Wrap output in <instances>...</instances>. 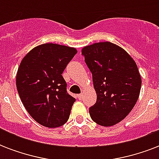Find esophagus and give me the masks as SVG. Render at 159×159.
<instances>
[{"label": "esophagus", "instance_id": "34e87169", "mask_svg": "<svg viewBox=\"0 0 159 159\" xmlns=\"http://www.w3.org/2000/svg\"><path fill=\"white\" fill-rule=\"evenodd\" d=\"M77 98H78L79 100H82V98H83V95H82V94L77 95Z\"/></svg>", "mask_w": 159, "mask_h": 159}]
</instances>
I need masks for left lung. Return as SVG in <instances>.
<instances>
[{
  "label": "left lung",
  "instance_id": "left-lung-1",
  "mask_svg": "<svg viewBox=\"0 0 159 159\" xmlns=\"http://www.w3.org/2000/svg\"><path fill=\"white\" fill-rule=\"evenodd\" d=\"M82 54L97 92V102L89 108L91 118L106 127L120 122L132 111L140 92L142 81L135 62L111 42L86 46Z\"/></svg>",
  "mask_w": 159,
  "mask_h": 159
}]
</instances>
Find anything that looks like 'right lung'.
I'll return each mask as SVG.
<instances>
[{"mask_svg": "<svg viewBox=\"0 0 159 159\" xmlns=\"http://www.w3.org/2000/svg\"><path fill=\"white\" fill-rule=\"evenodd\" d=\"M77 53L76 48L43 43L24 57L16 74V87L31 117L48 128L63 125L76 99L67 92L62 74Z\"/></svg>", "mask_w": 159, "mask_h": 159, "instance_id": "obj_1", "label": "right lung"}]
</instances>
